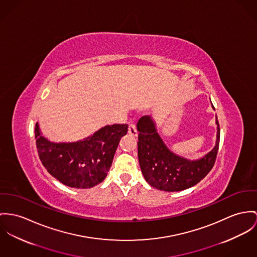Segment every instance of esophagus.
<instances>
[{
    "instance_id": "obj_1",
    "label": "esophagus",
    "mask_w": 257,
    "mask_h": 257,
    "mask_svg": "<svg viewBox=\"0 0 257 257\" xmlns=\"http://www.w3.org/2000/svg\"><path fill=\"white\" fill-rule=\"evenodd\" d=\"M128 133L131 135V136H137V129H136V126L133 124V123H130L129 124V127H128Z\"/></svg>"
}]
</instances>
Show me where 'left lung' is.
<instances>
[{
  "instance_id": "obj_1",
  "label": "left lung",
  "mask_w": 257,
  "mask_h": 257,
  "mask_svg": "<svg viewBox=\"0 0 257 257\" xmlns=\"http://www.w3.org/2000/svg\"><path fill=\"white\" fill-rule=\"evenodd\" d=\"M216 123L215 148L204 158L190 161L175 156L166 148L150 116L141 117L137 124L138 158L146 181L152 187L165 192L183 191L197 185L210 172L216 160L220 140L217 119Z\"/></svg>"
}]
</instances>
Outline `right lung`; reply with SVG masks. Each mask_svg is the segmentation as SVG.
I'll use <instances>...</instances> for the list:
<instances>
[{
  "instance_id": "right-lung-1",
  "label": "right lung",
  "mask_w": 257,
  "mask_h": 257,
  "mask_svg": "<svg viewBox=\"0 0 257 257\" xmlns=\"http://www.w3.org/2000/svg\"><path fill=\"white\" fill-rule=\"evenodd\" d=\"M127 131V124L107 125L83 141L55 144L41 136L36 123L35 139L40 160L53 177L71 188L88 189L106 177Z\"/></svg>"
}]
</instances>
